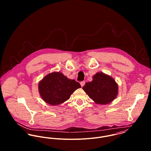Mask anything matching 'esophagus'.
I'll use <instances>...</instances> for the list:
<instances>
[{
  "label": "esophagus",
  "mask_w": 151,
  "mask_h": 151,
  "mask_svg": "<svg viewBox=\"0 0 151 151\" xmlns=\"http://www.w3.org/2000/svg\"><path fill=\"white\" fill-rule=\"evenodd\" d=\"M85 84H86V82L84 81H81V83H80V84H81V86H84V85H85Z\"/></svg>",
  "instance_id": "esophagus-1"
}]
</instances>
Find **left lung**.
Returning <instances> with one entry per match:
<instances>
[{
  "label": "left lung",
  "mask_w": 151,
  "mask_h": 151,
  "mask_svg": "<svg viewBox=\"0 0 151 151\" xmlns=\"http://www.w3.org/2000/svg\"><path fill=\"white\" fill-rule=\"evenodd\" d=\"M83 90L91 99L98 104L106 105L113 101L118 93V86L111 77L98 73L91 82L86 83Z\"/></svg>",
  "instance_id": "1"
}]
</instances>
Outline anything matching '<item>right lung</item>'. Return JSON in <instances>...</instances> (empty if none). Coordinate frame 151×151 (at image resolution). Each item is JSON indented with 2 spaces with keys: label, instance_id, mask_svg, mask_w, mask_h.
Here are the masks:
<instances>
[{
  "label": "right lung",
  "instance_id": "right-lung-1",
  "mask_svg": "<svg viewBox=\"0 0 151 151\" xmlns=\"http://www.w3.org/2000/svg\"><path fill=\"white\" fill-rule=\"evenodd\" d=\"M79 83L70 80L59 72L52 73L45 76L38 86L43 101L51 105H58L68 100L71 95L81 88Z\"/></svg>",
  "mask_w": 151,
  "mask_h": 151
}]
</instances>
